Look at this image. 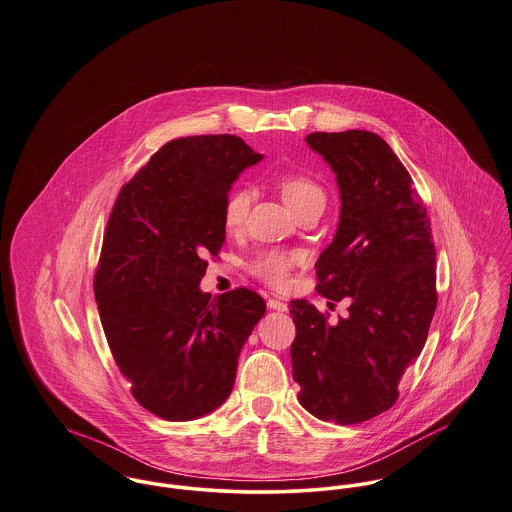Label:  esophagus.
Returning a JSON list of instances; mask_svg holds the SVG:
<instances>
[{"mask_svg":"<svg viewBox=\"0 0 512 512\" xmlns=\"http://www.w3.org/2000/svg\"><path fill=\"white\" fill-rule=\"evenodd\" d=\"M267 306L271 310H277V312H286V304H284L283 300H277V298H269Z\"/></svg>","mask_w":512,"mask_h":512,"instance_id":"obj_1","label":"esophagus"}]
</instances>
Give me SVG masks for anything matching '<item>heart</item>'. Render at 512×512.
<instances>
[{"label":"heart","mask_w":512,"mask_h":512,"mask_svg":"<svg viewBox=\"0 0 512 512\" xmlns=\"http://www.w3.org/2000/svg\"><path fill=\"white\" fill-rule=\"evenodd\" d=\"M279 190L288 208L298 214L312 204H326L324 188L304 174H284L279 180ZM251 204V192L247 188H235L229 192L224 204V226L229 231L241 228ZM298 257L286 251H263L251 261V271L265 283L284 288L290 281V271Z\"/></svg>","instance_id":"heart-1"}]
</instances>
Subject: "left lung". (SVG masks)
<instances>
[{"mask_svg": "<svg viewBox=\"0 0 512 512\" xmlns=\"http://www.w3.org/2000/svg\"><path fill=\"white\" fill-rule=\"evenodd\" d=\"M306 143L340 188L338 229L316 263L318 292L349 308L330 324L308 300L290 302L292 377L310 414L345 426L395 404L436 310V249L412 178L383 137L351 129L310 133Z\"/></svg>", "mask_w": 512, "mask_h": 512, "instance_id": "8db88e82", "label": "left lung"}]
</instances>
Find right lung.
<instances>
[{"label": "right lung", "mask_w": 512, "mask_h": 512, "mask_svg": "<svg viewBox=\"0 0 512 512\" xmlns=\"http://www.w3.org/2000/svg\"><path fill=\"white\" fill-rule=\"evenodd\" d=\"M261 159L235 135L174 139L115 200L94 294L121 375L159 418L186 422L222 406L267 310L249 288L200 290L206 257L226 241L231 184Z\"/></svg>", "instance_id": "add662e5"}]
</instances>
